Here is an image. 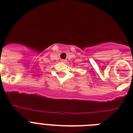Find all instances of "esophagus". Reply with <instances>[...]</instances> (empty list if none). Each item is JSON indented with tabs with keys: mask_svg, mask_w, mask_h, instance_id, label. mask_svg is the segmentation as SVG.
<instances>
[{
	"mask_svg": "<svg viewBox=\"0 0 133 133\" xmlns=\"http://www.w3.org/2000/svg\"><path fill=\"white\" fill-rule=\"evenodd\" d=\"M61 62H62V63H67V60H65V59H61Z\"/></svg>",
	"mask_w": 133,
	"mask_h": 133,
	"instance_id": "obj_1",
	"label": "esophagus"
}]
</instances>
